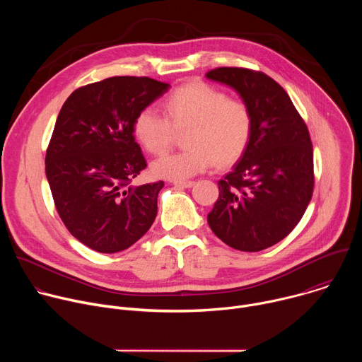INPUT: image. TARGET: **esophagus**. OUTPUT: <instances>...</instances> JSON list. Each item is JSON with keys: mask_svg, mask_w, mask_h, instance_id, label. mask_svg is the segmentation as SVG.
Masks as SVG:
<instances>
[{"mask_svg": "<svg viewBox=\"0 0 362 362\" xmlns=\"http://www.w3.org/2000/svg\"><path fill=\"white\" fill-rule=\"evenodd\" d=\"M193 185H194L193 180H177V182H175L176 187H192Z\"/></svg>", "mask_w": 362, "mask_h": 362, "instance_id": "obj_1", "label": "esophagus"}]
</instances>
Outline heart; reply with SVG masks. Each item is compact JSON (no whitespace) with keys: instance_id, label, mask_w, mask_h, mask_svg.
Here are the masks:
<instances>
[{"instance_id":"1","label":"heart","mask_w":362,"mask_h":362,"mask_svg":"<svg viewBox=\"0 0 362 362\" xmlns=\"http://www.w3.org/2000/svg\"><path fill=\"white\" fill-rule=\"evenodd\" d=\"M165 115L153 107L141 109L133 132L151 154L165 153L175 141L176 132L186 130L187 150L169 153L153 163L156 176L185 180L212 168L216 162L229 166L249 147L253 115L247 103L203 81L176 88L165 101Z\"/></svg>"}]
</instances>
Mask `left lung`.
<instances>
[{"instance_id":"obj_1","label":"left lung","mask_w":362,"mask_h":362,"mask_svg":"<svg viewBox=\"0 0 362 362\" xmlns=\"http://www.w3.org/2000/svg\"><path fill=\"white\" fill-rule=\"evenodd\" d=\"M206 77L233 87L253 115L249 147L218 182L208 223L233 249L264 250L293 230L313 197L311 137L288 93L265 73L218 67Z\"/></svg>"}]
</instances>
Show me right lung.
<instances>
[{"instance_id": "right-lung-1", "label": "right lung", "mask_w": 362, "mask_h": 362, "mask_svg": "<svg viewBox=\"0 0 362 362\" xmlns=\"http://www.w3.org/2000/svg\"><path fill=\"white\" fill-rule=\"evenodd\" d=\"M168 88L150 77H109L74 90L59 113L45 175L64 226L93 250L130 247L158 215L165 183L132 186L147 166L133 122Z\"/></svg>"}]
</instances>
